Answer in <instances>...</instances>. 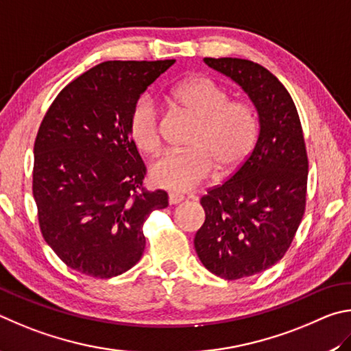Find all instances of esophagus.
<instances>
[{"label":"esophagus","instance_id":"esophagus-1","mask_svg":"<svg viewBox=\"0 0 351 351\" xmlns=\"http://www.w3.org/2000/svg\"><path fill=\"white\" fill-rule=\"evenodd\" d=\"M168 200H169V205H177V204H180L182 200H185V197H183V195H180V194L171 193L168 195Z\"/></svg>","mask_w":351,"mask_h":351}]
</instances>
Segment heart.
I'll list each match as a JSON object with an SVG mask.
<instances>
[{"label": "heart", "instance_id": "heart-1", "mask_svg": "<svg viewBox=\"0 0 351 351\" xmlns=\"http://www.w3.org/2000/svg\"><path fill=\"white\" fill-rule=\"evenodd\" d=\"M171 100L197 120L188 146L169 152L151 166L154 185L185 193L200 185L216 168L217 176L236 172L250 157L259 135V120L248 101L230 100V92L213 78L197 75L172 88ZM128 132L141 152L162 147V123L149 97H140L129 112Z\"/></svg>", "mask_w": 351, "mask_h": 351}]
</instances>
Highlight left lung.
I'll list each match as a JSON object with an SVG mask.
<instances>
[{"instance_id":"left-lung-1","label":"left lung","mask_w":351,"mask_h":351,"mask_svg":"<svg viewBox=\"0 0 351 351\" xmlns=\"http://www.w3.org/2000/svg\"><path fill=\"white\" fill-rule=\"evenodd\" d=\"M205 63L241 84L259 114L250 157L200 199L205 223L194 239L202 263L236 280L265 271L290 248L305 213L308 157L298 109L271 72L242 58Z\"/></svg>"}]
</instances>
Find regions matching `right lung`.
Listing matches in <instances>:
<instances>
[{
	"label": "right lung",
	"instance_id": "1",
	"mask_svg": "<svg viewBox=\"0 0 351 351\" xmlns=\"http://www.w3.org/2000/svg\"><path fill=\"white\" fill-rule=\"evenodd\" d=\"M176 60L104 61L60 92L34 145L41 234L67 267L97 279L140 261L143 225L168 206L143 188L146 166L128 132L134 103Z\"/></svg>",
	"mask_w": 351,
	"mask_h": 351
}]
</instances>
